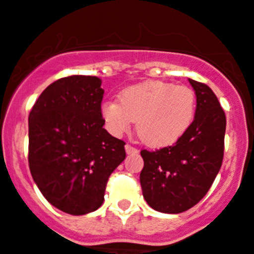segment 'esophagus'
I'll use <instances>...</instances> for the list:
<instances>
[{"label": "esophagus", "instance_id": "1", "mask_svg": "<svg viewBox=\"0 0 254 254\" xmlns=\"http://www.w3.org/2000/svg\"><path fill=\"white\" fill-rule=\"evenodd\" d=\"M125 151H127V154H138L139 150L135 148V146L127 144V145H125Z\"/></svg>", "mask_w": 254, "mask_h": 254}]
</instances>
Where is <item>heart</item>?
<instances>
[{
    "instance_id": "b5f03b06",
    "label": "heart",
    "mask_w": 254,
    "mask_h": 254,
    "mask_svg": "<svg viewBox=\"0 0 254 254\" xmlns=\"http://www.w3.org/2000/svg\"><path fill=\"white\" fill-rule=\"evenodd\" d=\"M195 92L172 82L146 81L120 94L119 104L106 101L101 115L114 135L127 131L136 120V132L153 148L174 144L186 134L194 120Z\"/></svg>"
}]
</instances>
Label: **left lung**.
<instances>
[{"mask_svg":"<svg viewBox=\"0 0 254 254\" xmlns=\"http://www.w3.org/2000/svg\"><path fill=\"white\" fill-rule=\"evenodd\" d=\"M196 96L195 116L177 143L155 151L143 149L140 184L153 209L177 214L200 202L223 162L226 114L208 85L189 79Z\"/></svg>","mask_w":254,"mask_h":254,"instance_id":"8db88e82","label":"left lung"}]
</instances>
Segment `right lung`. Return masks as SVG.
<instances>
[{"label": "right lung", "mask_w": 254, "mask_h": 254, "mask_svg": "<svg viewBox=\"0 0 254 254\" xmlns=\"http://www.w3.org/2000/svg\"><path fill=\"white\" fill-rule=\"evenodd\" d=\"M104 90L96 76L56 80L28 115V167L42 195L72 215L104 202L111 173L125 159V143L104 129Z\"/></svg>", "instance_id": "1"}]
</instances>
